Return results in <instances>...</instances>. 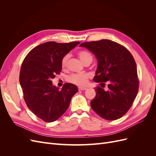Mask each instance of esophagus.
Here are the masks:
<instances>
[{"instance_id":"34e87169","label":"esophagus","mask_w":156,"mask_h":156,"mask_svg":"<svg viewBox=\"0 0 156 156\" xmlns=\"http://www.w3.org/2000/svg\"><path fill=\"white\" fill-rule=\"evenodd\" d=\"M87 88H84V87H79V90H87Z\"/></svg>"}]
</instances>
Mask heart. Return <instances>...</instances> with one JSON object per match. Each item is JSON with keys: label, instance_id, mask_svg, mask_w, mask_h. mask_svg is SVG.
<instances>
[{"label": "heart", "instance_id": "b5f03b06", "mask_svg": "<svg viewBox=\"0 0 156 156\" xmlns=\"http://www.w3.org/2000/svg\"><path fill=\"white\" fill-rule=\"evenodd\" d=\"M78 56L84 64L87 60H92V55L88 53L87 51H80L78 52ZM69 58V55H64L62 60H61V66L62 68H64L67 64L68 60ZM88 75L87 73H75L71 75L68 77V81L77 86L84 87L85 86L88 82Z\"/></svg>", "mask_w": 156, "mask_h": 156}]
</instances>
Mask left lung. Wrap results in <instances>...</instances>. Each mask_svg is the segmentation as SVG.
Listing matches in <instances>:
<instances>
[{"label": "left lung", "mask_w": 156, "mask_h": 156, "mask_svg": "<svg viewBox=\"0 0 156 156\" xmlns=\"http://www.w3.org/2000/svg\"><path fill=\"white\" fill-rule=\"evenodd\" d=\"M95 55L98 68L94 81L108 82V90L96 88L91 107L103 119L115 120L127 112L137 95L139 79L133 56L124 46L108 40L80 45Z\"/></svg>", "instance_id": "obj_1"}]
</instances>
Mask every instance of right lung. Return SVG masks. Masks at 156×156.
<instances>
[{
	"label": "right lung",
	"instance_id": "1",
	"mask_svg": "<svg viewBox=\"0 0 156 156\" xmlns=\"http://www.w3.org/2000/svg\"><path fill=\"white\" fill-rule=\"evenodd\" d=\"M79 44L46 42L33 48L22 63L20 82L26 104L36 116L46 122L58 119L78 92L76 85L68 83L59 90L51 80L62 70L63 56Z\"/></svg>",
	"mask_w": 156,
	"mask_h": 156
}]
</instances>
